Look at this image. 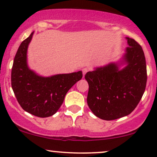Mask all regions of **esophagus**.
<instances>
[{
  "label": "esophagus",
  "instance_id": "obj_1",
  "mask_svg": "<svg viewBox=\"0 0 157 157\" xmlns=\"http://www.w3.org/2000/svg\"><path fill=\"white\" fill-rule=\"evenodd\" d=\"M89 71V68H83V69H82V72H83V76H85L86 75V73Z\"/></svg>",
  "mask_w": 157,
  "mask_h": 157
}]
</instances>
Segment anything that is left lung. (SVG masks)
Here are the masks:
<instances>
[{
	"mask_svg": "<svg viewBox=\"0 0 157 157\" xmlns=\"http://www.w3.org/2000/svg\"><path fill=\"white\" fill-rule=\"evenodd\" d=\"M128 45L119 63L96 68L85 78L89 83L87 104L94 114L110 121L130 114L140 101L147 85V65L141 46L126 37ZM126 66L120 70L121 65Z\"/></svg>",
	"mask_w": 157,
	"mask_h": 157,
	"instance_id": "obj_1",
	"label": "left lung"
}]
</instances>
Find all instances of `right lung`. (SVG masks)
Segmentation results:
<instances>
[{
    "instance_id": "add662e5",
    "label": "right lung",
    "mask_w": 157,
    "mask_h": 157,
    "mask_svg": "<svg viewBox=\"0 0 157 157\" xmlns=\"http://www.w3.org/2000/svg\"><path fill=\"white\" fill-rule=\"evenodd\" d=\"M33 32L21 43L15 56L11 71V86L23 110L38 117H48L56 113L67 92L82 78V71L40 76L30 69L27 50Z\"/></svg>"
}]
</instances>
